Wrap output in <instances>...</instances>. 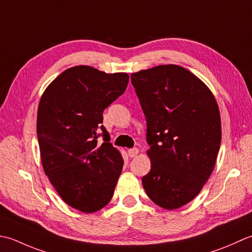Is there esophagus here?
<instances>
[{"label":"esophagus","mask_w":252,"mask_h":252,"mask_svg":"<svg viewBox=\"0 0 252 252\" xmlns=\"http://www.w3.org/2000/svg\"><path fill=\"white\" fill-rule=\"evenodd\" d=\"M138 152H139V150H138L137 148H131L128 150V156L130 158H135L138 155Z\"/></svg>","instance_id":"obj_1"}]
</instances>
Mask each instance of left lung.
I'll return each instance as SVG.
<instances>
[{"instance_id": "1", "label": "left lung", "mask_w": 252, "mask_h": 252, "mask_svg": "<svg viewBox=\"0 0 252 252\" xmlns=\"http://www.w3.org/2000/svg\"><path fill=\"white\" fill-rule=\"evenodd\" d=\"M147 122L151 169L142 177L153 202L174 210L201 191L220 145V116L212 92L178 65L130 75Z\"/></svg>"}]
</instances>
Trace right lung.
<instances>
[{"label":"right lung","instance_id":"1","mask_svg":"<svg viewBox=\"0 0 252 252\" xmlns=\"http://www.w3.org/2000/svg\"><path fill=\"white\" fill-rule=\"evenodd\" d=\"M128 80L126 73L75 66L56 77L40 100L37 135L45 175L61 198L81 212L105 207L121 175L124 160L102 122Z\"/></svg>","mask_w":252,"mask_h":252}]
</instances>
